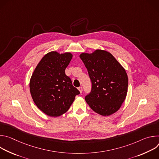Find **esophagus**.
Returning <instances> with one entry per match:
<instances>
[{"instance_id":"34e87169","label":"esophagus","mask_w":159,"mask_h":159,"mask_svg":"<svg viewBox=\"0 0 159 159\" xmlns=\"http://www.w3.org/2000/svg\"><path fill=\"white\" fill-rule=\"evenodd\" d=\"M78 89H79V90L80 93H82V87H78Z\"/></svg>"}]
</instances>
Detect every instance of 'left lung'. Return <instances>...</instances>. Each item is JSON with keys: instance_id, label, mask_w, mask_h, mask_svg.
<instances>
[{"instance_id": "left-lung-1", "label": "left lung", "mask_w": 159, "mask_h": 159, "mask_svg": "<svg viewBox=\"0 0 159 159\" xmlns=\"http://www.w3.org/2000/svg\"><path fill=\"white\" fill-rule=\"evenodd\" d=\"M80 58L87 69L92 88L85 101L102 116L116 112L124 102L128 79L124 68L110 53L97 50L91 54L83 53Z\"/></svg>"}]
</instances>
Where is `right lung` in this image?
Returning a JSON list of instances; mask_svg holds the SVG:
<instances>
[{
    "label": "right lung",
    "instance_id": "obj_1",
    "mask_svg": "<svg viewBox=\"0 0 159 159\" xmlns=\"http://www.w3.org/2000/svg\"><path fill=\"white\" fill-rule=\"evenodd\" d=\"M72 58L70 53L51 52L42 58L31 76L30 87L33 101L50 116L66 112L80 94L65 72Z\"/></svg>",
    "mask_w": 159,
    "mask_h": 159
}]
</instances>
